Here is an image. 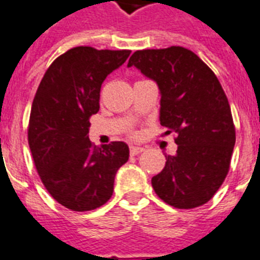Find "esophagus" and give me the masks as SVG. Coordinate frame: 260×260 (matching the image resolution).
Listing matches in <instances>:
<instances>
[{
  "instance_id": "obj_1",
  "label": "esophagus",
  "mask_w": 260,
  "mask_h": 260,
  "mask_svg": "<svg viewBox=\"0 0 260 260\" xmlns=\"http://www.w3.org/2000/svg\"><path fill=\"white\" fill-rule=\"evenodd\" d=\"M143 151H144V148H143V147H134V145H132V147L129 148L131 156L139 155V153H141Z\"/></svg>"
}]
</instances>
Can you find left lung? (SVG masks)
Returning a JSON list of instances; mask_svg holds the SVG:
<instances>
[{
  "label": "left lung",
  "mask_w": 260,
  "mask_h": 260,
  "mask_svg": "<svg viewBox=\"0 0 260 260\" xmlns=\"http://www.w3.org/2000/svg\"><path fill=\"white\" fill-rule=\"evenodd\" d=\"M136 67L159 85L160 124L176 134L178 151L152 178L156 195L175 208L203 206L229 174L235 125L224 90L215 73L183 46L136 50Z\"/></svg>",
  "instance_id": "1"
}]
</instances>
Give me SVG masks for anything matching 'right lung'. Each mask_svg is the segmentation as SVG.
Segmentation results:
<instances>
[{
  "instance_id": "1",
  "label": "right lung",
  "mask_w": 260,
  "mask_h": 260,
  "mask_svg": "<svg viewBox=\"0 0 260 260\" xmlns=\"http://www.w3.org/2000/svg\"><path fill=\"white\" fill-rule=\"evenodd\" d=\"M131 50L76 46L50 64L31 104L27 141L36 170L52 198L72 211H90L111 199L116 172L126 163L123 141L96 147L89 117L100 109L101 84Z\"/></svg>"
}]
</instances>
